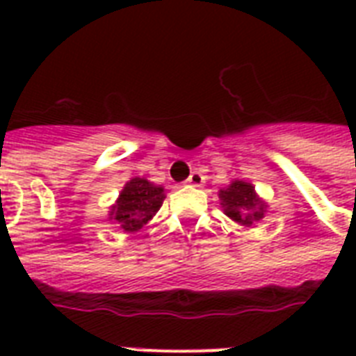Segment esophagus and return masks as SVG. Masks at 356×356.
Listing matches in <instances>:
<instances>
[{
  "label": "esophagus",
  "instance_id": "esophagus-1",
  "mask_svg": "<svg viewBox=\"0 0 356 356\" xmlns=\"http://www.w3.org/2000/svg\"><path fill=\"white\" fill-rule=\"evenodd\" d=\"M203 183H205V177L200 172H192V175L188 177V184H192V186H201Z\"/></svg>",
  "mask_w": 356,
  "mask_h": 356
}]
</instances>
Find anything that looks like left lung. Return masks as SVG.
I'll use <instances>...</instances> for the list:
<instances>
[{
	"instance_id": "8db88e82",
	"label": "left lung",
	"mask_w": 356,
	"mask_h": 356,
	"mask_svg": "<svg viewBox=\"0 0 356 356\" xmlns=\"http://www.w3.org/2000/svg\"><path fill=\"white\" fill-rule=\"evenodd\" d=\"M223 212L233 222L251 227L266 214V203L254 194V186L245 181H233L225 190H220Z\"/></svg>"
}]
</instances>
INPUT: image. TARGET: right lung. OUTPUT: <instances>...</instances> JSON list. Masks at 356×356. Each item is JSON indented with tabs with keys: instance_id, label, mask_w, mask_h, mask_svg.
<instances>
[{
	"instance_id": "right-lung-1",
	"label": "right lung",
	"mask_w": 356,
	"mask_h": 356,
	"mask_svg": "<svg viewBox=\"0 0 356 356\" xmlns=\"http://www.w3.org/2000/svg\"><path fill=\"white\" fill-rule=\"evenodd\" d=\"M164 188L144 177H133L125 183L120 197L111 207L108 220H114L125 233H136L155 216L164 201Z\"/></svg>"
}]
</instances>
